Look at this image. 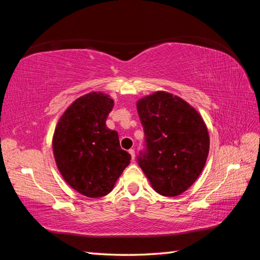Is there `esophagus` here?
<instances>
[{
	"instance_id": "1",
	"label": "esophagus",
	"mask_w": 260,
	"mask_h": 260,
	"mask_svg": "<svg viewBox=\"0 0 260 260\" xmlns=\"http://www.w3.org/2000/svg\"><path fill=\"white\" fill-rule=\"evenodd\" d=\"M128 153L131 154L132 159H133V161H134V158H135V150H133V148H131V150L128 151Z\"/></svg>"
}]
</instances>
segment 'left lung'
<instances>
[{
	"instance_id": "1",
	"label": "left lung",
	"mask_w": 260,
	"mask_h": 260,
	"mask_svg": "<svg viewBox=\"0 0 260 260\" xmlns=\"http://www.w3.org/2000/svg\"><path fill=\"white\" fill-rule=\"evenodd\" d=\"M136 106L145 134V150L137 162L158 194L180 196L206 165L207 126L194 108L167 91L142 98Z\"/></svg>"
}]
</instances>
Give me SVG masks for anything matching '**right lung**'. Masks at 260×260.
Segmentation results:
<instances>
[{"label":"right lung","instance_id":"obj_1","mask_svg":"<svg viewBox=\"0 0 260 260\" xmlns=\"http://www.w3.org/2000/svg\"><path fill=\"white\" fill-rule=\"evenodd\" d=\"M114 101L103 92H89L70 105L54 131L52 148L64 181L88 198H101L129 164L118 134L106 126Z\"/></svg>","mask_w":260,"mask_h":260}]
</instances>
